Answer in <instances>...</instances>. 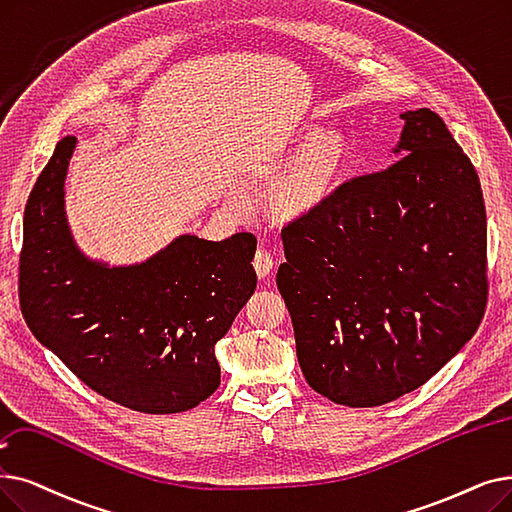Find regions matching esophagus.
<instances>
[{
  "instance_id": "1",
  "label": "esophagus",
  "mask_w": 512,
  "mask_h": 512,
  "mask_svg": "<svg viewBox=\"0 0 512 512\" xmlns=\"http://www.w3.org/2000/svg\"><path fill=\"white\" fill-rule=\"evenodd\" d=\"M253 268H255V272H257L259 278L268 276V274L272 272V268H274V257H272V253L265 251V249H257L255 259H253Z\"/></svg>"
}]
</instances>
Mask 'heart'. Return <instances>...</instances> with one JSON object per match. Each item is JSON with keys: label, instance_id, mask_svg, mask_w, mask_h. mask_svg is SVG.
<instances>
[{"label": "heart", "instance_id": "1", "mask_svg": "<svg viewBox=\"0 0 512 512\" xmlns=\"http://www.w3.org/2000/svg\"><path fill=\"white\" fill-rule=\"evenodd\" d=\"M309 140L278 192V205L286 213H301L318 205L335 186L343 167L345 144L339 133L326 131L316 136V131H309Z\"/></svg>", "mask_w": 512, "mask_h": 512}]
</instances>
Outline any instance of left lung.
Returning <instances> with one entry per match:
<instances>
[{"instance_id": "left-lung-1", "label": "left lung", "mask_w": 512, "mask_h": 512, "mask_svg": "<svg viewBox=\"0 0 512 512\" xmlns=\"http://www.w3.org/2000/svg\"><path fill=\"white\" fill-rule=\"evenodd\" d=\"M397 159L282 228L276 284L309 387L374 408L446 366L487 299L479 175L429 108L402 113Z\"/></svg>"}]
</instances>
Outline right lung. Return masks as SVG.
Returning a JSON list of instances; mask_svg holds the SVG:
<instances>
[{
    "label": "right lung",
    "instance_id": "right-lung-1",
    "mask_svg": "<svg viewBox=\"0 0 512 512\" xmlns=\"http://www.w3.org/2000/svg\"><path fill=\"white\" fill-rule=\"evenodd\" d=\"M77 138H62L25 207L20 309L41 345L115 404L175 414L219 387L215 343L255 293L257 238L182 234L142 263L81 253L64 211Z\"/></svg>",
    "mask_w": 512,
    "mask_h": 512
}]
</instances>
